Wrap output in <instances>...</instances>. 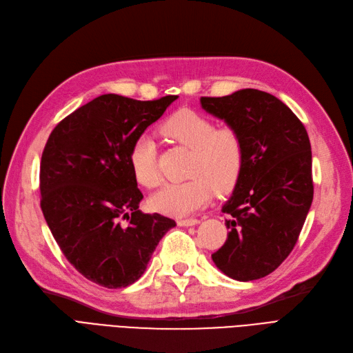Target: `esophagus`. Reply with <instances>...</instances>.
<instances>
[{"label": "esophagus", "instance_id": "obj_1", "mask_svg": "<svg viewBox=\"0 0 353 353\" xmlns=\"http://www.w3.org/2000/svg\"><path fill=\"white\" fill-rule=\"evenodd\" d=\"M176 223H178L179 226H194V225L200 223V221H199V219L191 217V219H179V221H178Z\"/></svg>", "mask_w": 353, "mask_h": 353}]
</instances>
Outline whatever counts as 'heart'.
I'll return each mask as SVG.
<instances>
[{
  "label": "heart",
  "instance_id": "obj_1",
  "mask_svg": "<svg viewBox=\"0 0 353 353\" xmlns=\"http://www.w3.org/2000/svg\"><path fill=\"white\" fill-rule=\"evenodd\" d=\"M161 132L168 140L190 150L187 175L191 178L163 185L150 199L154 210L184 217L208 204L214 190L226 192L235 187L244 166V144L235 128H216L208 117L191 109H179L163 121ZM128 159L140 185L154 188L161 184L162 176L152 137H137Z\"/></svg>",
  "mask_w": 353,
  "mask_h": 353
}]
</instances>
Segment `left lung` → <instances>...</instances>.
Returning <instances> with one entry per match:
<instances>
[{
	"label": "left lung",
	"instance_id": "8db88e82",
	"mask_svg": "<svg viewBox=\"0 0 353 353\" xmlns=\"http://www.w3.org/2000/svg\"><path fill=\"white\" fill-rule=\"evenodd\" d=\"M200 103L235 128L244 144V166L222 208L228 239L212 259L235 281H255L285 261L310 212L314 184L307 130L281 99L257 89L201 98Z\"/></svg>",
	"mask_w": 353,
	"mask_h": 353
}]
</instances>
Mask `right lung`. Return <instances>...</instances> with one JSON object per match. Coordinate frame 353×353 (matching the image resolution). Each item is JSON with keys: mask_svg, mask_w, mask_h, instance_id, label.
<instances>
[{"mask_svg": "<svg viewBox=\"0 0 353 353\" xmlns=\"http://www.w3.org/2000/svg\"><path fill=\"white\" fill-rule=\"evenodd\" d=\"M178 96L136 101L114 93L80 106L52 130L41 161V209L65 259L89 281L125 288L141 277L176 223L139 210L130 149Z\"/></svg>", "mask_w": 353, "mask_h": 353, "instance_id": "right-lung-1", "label": "right lung"}]
</instances>
